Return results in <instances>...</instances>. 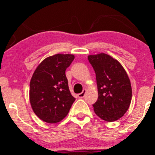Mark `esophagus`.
<instances>
[{
  "label": "esophagus",
  "instance_id": "34e87169",
  "mask_svg": "<svg viewBox=\"0 0 155 155\" xmlns=\"http://www.w3.org/2000/svg\"><path fill=\"white\" fill-rule=\"evenodd\" d=\"M86 92H87V90L84 89V90H83V91H82V92H81L80 94H78V95L79 98H84V95H85V94H86Z\"/></svg>",
  "mask_w": 155,
  "mask_h": 155
}]
</instances>
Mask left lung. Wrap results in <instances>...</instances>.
Segmentation results:
<instances>
[{
	"label": "left lung",
	"instance_id": "8db88e82",
	"mask_svg": "<svg viewBox=\"0 0 155 155\" xmlns=\"http://www.w3.org/2000/svg\"><path fill=\"white\" fill-rule=\"evenodd\" d=\"M96 76L98 98L95 114L107 122L119 120L128 110L132 98L130 81L123 66L108 54L88 56Z\"/></svg>",
	"mask_w": 155,
	"mask_h": 155
}]
</instances>
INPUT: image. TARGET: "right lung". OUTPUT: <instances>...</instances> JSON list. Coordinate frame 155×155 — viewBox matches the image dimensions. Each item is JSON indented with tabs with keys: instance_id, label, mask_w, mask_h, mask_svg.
I'll return each mask as SVG.
<instances>
[{
	"instance_id": "obj_1",
	"label": "right lung",
	"mask_w": 155,
	"mask_h": 155,
	"mask_svg": "<svg viewBox=\"0 0 155 155\" xmlns=\"http://www.w3.org/2000/svg\"><path fill=\"white\" fill-rule=\"evenodd\" d=\"M74 59L72 54L47 57L37 67L31 77L30 103L35 114L42 121L49 124L61 121L75 101L70 92L65 74Z\"/></svg>"
}]
</instances>
